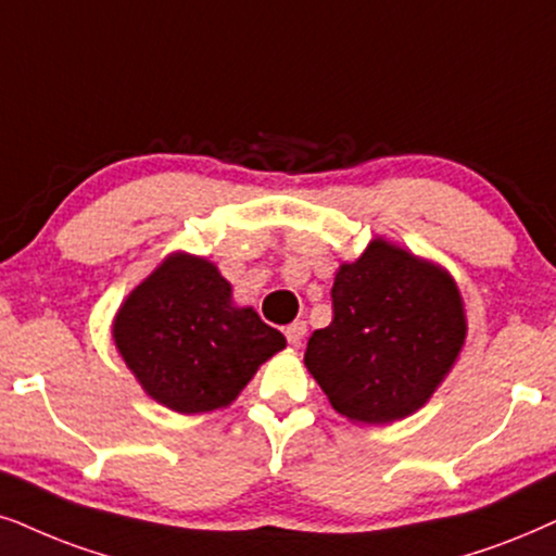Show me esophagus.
I'll list each match as a JSON object with an SVG mask.
<instances>
[{
    "instance_id": "esophagus-1",
    "label": "esophagus",
    "mask_w": 556,
    "mask_h": 556,
    "mask_svg": "<svg viewBox=\"0 0 556 556\" xmlns=\"http://www.w3.org/2000/svg\"><path fill=\"white\" fill-rule=\"evenodd\" d=\"M305 333H307L305 320H294V323H290V326H287V330H285L287 341H290L292 346H300L302 339H305Z\"/></svg>"
}]
</instances>
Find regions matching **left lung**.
Masks as SVG:
<instances>
[{"mask_svg": "<svg viewBox=\"0 0 556 556\" xmlns=\"http://www.w3.org/2000/svg\"><path fill=\"white\" fill-rule=\"evenodd\" d=\"M333 320L305 367L336 413L384 426L428 403L467 339L465 302L444 266L375 238L336 271Z\"/></svg>", "mask_w": 556, "mask_h": 556, "instance_id": "left-lung-1", "label": "left lung"}]
</instances>
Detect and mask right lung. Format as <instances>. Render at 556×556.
I'll use <instances>...</instances> for the list:
<instances>
[{"instance_id": "right-lung-1", "label": "right lung", "mask_w": 556, "mask_h": 556, "mask_svg": "<svg viewBox=\"0 0 556 556\" xmlns=\"http://www.w3.org/2000/svg\"><path fill=\"white\" fill-rule=\"evenodd\" d=\"M112 339L146 395L181 416L230 405L287 346L254 307L233 305V287L213 262L181 251L125 298Z\"/></svg>"}]
</instances>
